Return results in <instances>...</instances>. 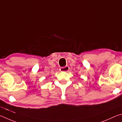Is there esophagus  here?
Returning a JSON list of instances; mask_svg holds the SVG:
<instances>
[{
  "mask_svg": "<svg viewBox=\"0 0 122 122\" xmlns=\"http://www.w3.org/2000/svg\"><path fill=\"white\" fill-rule=\"evenodd\" d=\"M69 70H70V67L68 66H66L65 67L61 68L60 71L61 72H67L69 71Z\"/></svg>",
  "mask_w": 122,
  "mask_h": 122,
  "instance_id": "1",
  "label": "esophagus"
}]
</instances>
